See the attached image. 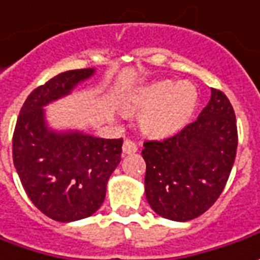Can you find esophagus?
Returning a JSON list of instances; mask_svg holds the SVG:
<instances>
[{
  "mask_svg": "<svg viewBox=\"0 0 260 260\" xmlns=\"http://www.w3.org/2000/svg\"><path fill=\"white\" fill-rule=\"evenodd\" d=\"M138 151V146L129 139H125L122 145V153L123 155H131V153H135Z\"/></svg>",
  "mask_w": 260,
  "mask_h": 260,
  "instance_id": "1",
  "label": "esophagus"
}]
</instances>
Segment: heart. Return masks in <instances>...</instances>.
I'll return each mask as SVG.
<instances>
[{"mask_svg":"<svg viewBox=\"0 0 260 260\" xmlns=\"http://www.w3.org/2000/svg\"><path fill=\"white\" fill-rule=\"evenodd\" d=\"M199 93L188 81L175 84L158 81L138 88L125 101L128 112L139 114V126L149 137H171L181 131L193 115Z\"/></svg>","mask_w":260,"mask_h":260,"instance_id":"heart-1","label":"heart"}]
</instances>
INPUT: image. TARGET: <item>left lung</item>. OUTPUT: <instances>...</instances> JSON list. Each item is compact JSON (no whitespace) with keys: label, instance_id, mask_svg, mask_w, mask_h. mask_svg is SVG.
I'll return each instance as SVG.
<instances>
[{"label":"left lung","instance_id":"left-lung-1","mask_svg":"<svg viewBox=\"0 0 260 260\" xmlns=\"http://www.w3.org/2000/svg\"><path fill=\"white\" fill-rule=\"evenodd\" d=\"M238 148L234 108L226 95L211 89L197 121L164 141H148L145 197L153 212L176 222L201 216L226 185Z\"/></svg>","mask_w":260,"mask_h":260}]
</instances>
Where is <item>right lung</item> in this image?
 <instances>
[{
    "mask_svg": "<svg viewBox=\"0 0 260 260\" xmlns=\"http://www.w3.org/2000/svg\"><path fill=\"white\" fill-rule=\"evenodd\" d=\"M95 70L61 72L28 95L19 111L12 158L26 195L58 222L88 218L101 208L109 176L121 162L122 139L48 126L45 107L70 95Z\"/></svg>",
    "mask_w": 260,
    "mask_h": 260,
    "instance_id": "right-lung-1",
    "label": "right lung"
}]
</instances>
